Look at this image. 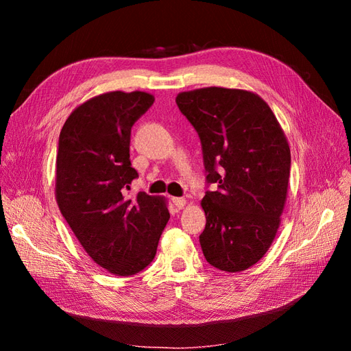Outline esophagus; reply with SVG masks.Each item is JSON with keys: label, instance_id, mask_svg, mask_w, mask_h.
Instances as JSON below:
<instances>
[{"label": "esophagus", "instance_id": "esophagus-1", "mask_svg": "<svg viewBox=\"0 0 351 351\" xmlns=\"http://www.w3.org/2000/svg\"><path fill=\"white\" fill-rule=\"evenodd\" d=\"M173 204L177 209H183L187 205V200L184 197H173Z\"/></svg>", "mask_w": 351, "mask_h": 351}]
</instances>
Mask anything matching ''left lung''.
<instances>
[{"instance_id": "left-lung-1", "label": "left lung", "mask_w": 351, "mask_h": 351, "mask_svg": "<svg viewBox=\"0 0 351 351\" xmlns=\"http://www.w3.org/2000/svg\"><path fill=\"white\" fill-rule=\"evenodd\" d=\"M176 102L200 137L208 183L218 184L200 202L202 250L217 269H247L277 236L289 193V141L254 92L210 86L180 92Z\"/></svg>"}]
</instances>
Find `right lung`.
Masks as SVG:
<instances>
[{"mask_svg": "<svg viewBox=\"0 0 351 351\" xmlns=\"http://www.w3.org/2000/svg\"><path fill=\"white\" fill-rule=\"evenodd\" d=\"M154 101L141 90L98 95L74 108L60 133L58 208L92 261L120 277L154 261L169 219L165 197L124 196L137 177L130 162L132 125Z\"/></svg>", "mask_w": 351, "mask_h": 351, "instance_id": "1", "label": "right lung"}]
</instances>
